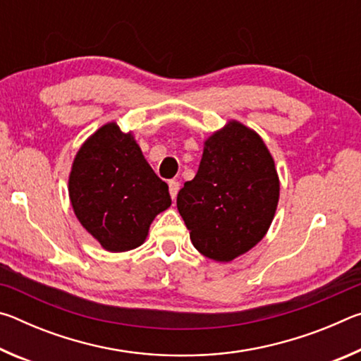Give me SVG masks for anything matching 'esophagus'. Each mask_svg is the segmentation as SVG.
<instances>
[{
	"instance_id": "obj_1",
	"label": "esophagus",
	"mask_w": 361,
	"mask_h": 361,
	"mask_svg": "<svg viewBox=\"0 0 361 361\" xmlns=\"http://www.w3.org/2000/svg\"><path fill=\"white\" fill-rule=\"evenodd\" d=\"M178 191H180V183L176 180H170L169 181V192H170V195H172L173 200L176 199V194H178Z\"/></svg>"
}]
</instances>
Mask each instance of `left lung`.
Here are the masks:
<instances>
[{
    "instance_id": "left-lung-1",
    "label": "left lung",
    "mask_w": 361,
    "mask_h": 361,
    "mask_svg": "<svg viewBox=\"0 0 361 361\" xmlns=\"http://www.w3.org/2000/svg\"><path fill=\"white\" fill-rule=\"evenodd\" d=\"M279 195L276 162L266 143L232 119L204 142L197 173L180 189L176 207L195 250L229 262L266 235Z\"/></svg>"
}]
</instances>
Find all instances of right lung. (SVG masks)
Masks as SVG:
<instances>
[{
	"instance_id": "right-lung-1",
	"label": "right lung",
	"mask_w": 361,
	"mask_h": 361,
	"mask_svg": "<svg viewBox=\"0 0 361 361\" xmlns=\"http://www.w3.org/2000/svg\"><path fill=\"white\" fill-rule=\"evenodd\" d=\"M68 194L82 228L113 253L142 245L152 219L172 205L167 183L146 162L132 132L116 122L102 126L76 152Z\"/></svg>"
}]
</instances>
